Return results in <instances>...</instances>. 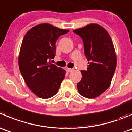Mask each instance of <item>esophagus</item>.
<instances>
[{"label":"esophagus","instance_id":"1","mask_svg":"<svg viewBox=\"0 0 132 132\" xmlns=\"http://www.w3.org/2000/svg\"><path fill=\"white\" fill-rule=\"evenodd\" d=\"M66 70H67L68 72H71V71H72L73 70L72 68H66Z\"/></svg>","mask_w":132,"mask_h":132}]
</instances>
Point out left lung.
<instances>
[{"mask_svg":"<svg viewBox=\"0 0 132 132\" xmlns=\"http://www.w3.org/2000/svg\"><path fill=\"white\" fill-rule=\"evenodd\" d=\"M83 39L85 55L88 60L87 70L77 89L82 96L95 98L109 88L116 68L117 58L112 40L103 27L90 23L73 30Z\"/></svg>","mask_w":132,"mask_h":132,"instance_id":"left-lung-1","label":"left lung"}]
</instances>
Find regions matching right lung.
Wrapping results in <instances>:
<instances>
[{"label":"right lung","mask_w":132,"mask_h":132,"mask_svg":"<svg viewBox=\"0 0 132 132\" xmlns=\"http://www.w3.org/2000/svg\"><path fill=\"white\" fill-rule=\"evenodd\" d=\"M49 23L33 27L25 34L20 50L18 66L23 80L37 96L48 99L57 93L66 71L50 62L55 57L59 37L68 32Z\"/></svg>","instance_id":"obj_1"}]
</instances>
